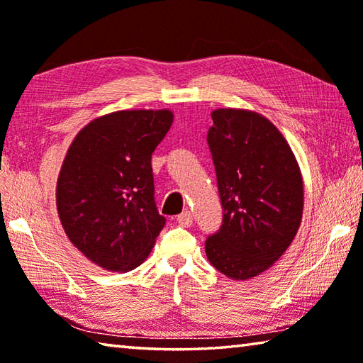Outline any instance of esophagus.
Segmentation results:
<instances>
[{"instance_id": "obj_1", "label": "esophagus", "mask_w": 363, "mask_h": 363, "mask_svg": "<svg viewBox=\"0 0 363 363\" xmlns=\"http://www.w3.org/2000/svg\"><path fill=\"white\" fill-rule=\"evenodd\" d=\"M177 223H179L182 227H190L192 225V213L190 211H184L177 216Z\"/></svg>"}]
</instances>
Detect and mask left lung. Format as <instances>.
Segmentation results:
<instances>
[{
    "mask_svg": "<svg viewBox=\"0 0 363 363\" xmlns=\"http://www.w3.org/2000/svg\"><path fill=\"white\" fill-rule=\"evenodd\" d=\"M208 130L223 225L206 238V257L232 280L257 277L296 237L304 186L296 157L275 125L245 108H216Z\"/></svg>",
    "mask_w": 363,
    "mask_h": 363,
    "instance_id": "8db88e82",
    "label": "left lung"
}]
</instances>
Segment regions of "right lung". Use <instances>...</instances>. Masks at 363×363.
<instances>
[{
	"instance_id": "right-lung-1",
	"label": "right lung",
	"mask_w": 363,
	"mask_h": 363,
	"mask_svg": "<svg viewBox=\"0 0 363 363\" xmlns=\"http://www.w3.org/2000/svg\"><path fill=\"white\" fill-rule=\"evenodd\" d=\"M171 110H120L89 121L70 144L56 205L78 251L110 272L145 261L164 219L153 200L152 153L167 136Z\"/></svg>"
}]
</instances>
